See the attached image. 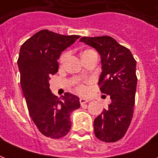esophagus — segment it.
Returning a JSON list of instances; mask_svg holds the SVG:
<instances>
[{"instance_id": "1", "label": "esophagus", "mask_w": 158, "mask_h": 158, "mask_svg": "<svg viewBox=\"0 0 158 158\" xmlns=\"http://www.w3.org/2000/svg\"><path fill=\"white\" fill-rule=\"evenodd\" d=\"M89 100H88V99L86 98H80L79 99V102H80V104L81 105H83V104L84 103H87V102H89Z\"/></svg>"}]
</instances>
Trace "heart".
Returning <instances> with one entry per match:
<instances>
[{
    "label": "heart",
    "mask_w": 158,
    "mask_h": 158,
    "mask_svg": "<svg viewBox=\"0 0 158 158\" xmlns=\"http://www.w3.org/2000/svg\"><path fill=\"white\" fill-rule=\"evenodd\" d=\"M98 56L97 52L93 49H86V50L83 51L81 52V57L82 59L84 60L85 58L89 56ZM68 56H69V53L67 52H64L62 53L60 55V56L59 58V63L60 65H63V64L65 63V61L68 59ZM75 90L78 94H85L87 93V87L83 84H78L75 87Z\"/></svg>",
    "instance_id": "1"
}]
</instances>
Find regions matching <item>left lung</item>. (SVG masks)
<instances>
[{
    "mask_svg": "<svg viewBox=\"0 0 158 158\" xmlns=\"http://www.w3.org/2000/svg\"><path fill=\"white\" fill-rule=\"evenodd\" d=\"M79 41L95 48L101 56L102 72L99 89L111 100L94 120V134L101 141L116 142L124 137L133 118L137 86L136 60L128 48L110 36L83 37Z\"/></svg>",
    "mask_w": 158,
    "mask_h": 158,
    "instance_id": "8db88e82",
    "label": "left lung"
}]
</instances>
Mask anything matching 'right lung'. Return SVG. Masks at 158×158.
<instances>
[{
	"label": "right lung",
	"mask_w": 158,
	"mask_h": 158,
	"mask_svg": "<svg viewBox=\"0 0 158 158\" xmlns=\"http://www.w3.org/2000/svg\"><path fill=\"white\" fill-rule=\"evenodd\" d=\"M79 35H61L43 29L25 41L18 58L20 84L28 112L38 130L46 137L60 139L71 129L69 119L80 106L79 98L64 93L62 98L52 94L49 79L58 71L57 59Z\"/></svg>",
	"instance_id": "right-lung-1"
}]
</instances>
